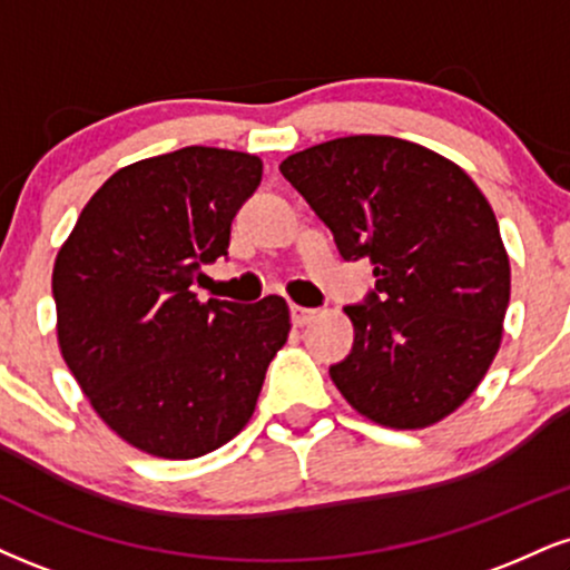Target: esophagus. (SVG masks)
<instances>
[{
	"label": "esophagus",
	"mask_w": 570,
	"mask_h": 570,
	"mask_svg": "<svg viewBox=\"0 0 570 570\" xmlns=\"http://www.w3.org/2000/svg\"><path fill=\"white\" fill-rule=\"evenodd\" d=\"M289 313H292V324L294 326H305L315 318L313 307H303V305H289Z\"/></svg>",
	"instance_id": "obj_1"
}]
</instances>
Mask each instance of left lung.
Returning a JSON list of instances; mask_svg holds the SVG:
<instances>
[{
	"label": "left lung",
	"instance_id": "left-lung-1",
	"mask_svg": "<svg viewBox=\"0 0 570 570\" xmlns=\"http://www.w3.org/2000/svg\"><path fill=\"white\" fill-rule=\"evenodd\" d=\"M278 169L340 257L374 265V289L345 307L355 340L328 366L334 385L385 428L441 422L481 385L510 305V259L481 188L435 150L387 135L337 137Z\"/></svg>",
	"mask_w": 570,
	"mask_h": 570
}]
</instances>
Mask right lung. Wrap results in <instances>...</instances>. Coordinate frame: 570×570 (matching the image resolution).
Wrapping results in <instances>:
<instances>
[{"instance_id":"right-lung-1","label":"right lung","mask_w":570,"mask_h":570,"mask_svg":"<svg viewBox=\"0 0 570 570\" xmlns=\"http://www.w3.org/2000/svg\"><path fill=\"white\" fill-rule=\"evenodd\" d=\"M259 180L257 156L225 148L135 161L89 198L55 259L60 353L100 420L146 454L196 459L242 433L289 337L284 297L194 294Z\"/></svg>"}]
</instances>
